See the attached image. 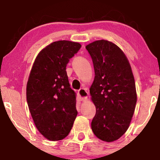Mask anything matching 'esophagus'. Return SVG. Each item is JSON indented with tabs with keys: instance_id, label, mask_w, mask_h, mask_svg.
Wrapping results in <instances>:
<instances>
[{
	"instance_id": "obj_1",
	"label": "esophagus",
	"mask_w": 160,
	"mask_h": 160,
	"mask_svg": "<svg viewBox=\"0 0 160 160\" xmlns=\"http://www.w3.org/2000/svg\"><path fill=\"white\" fill-rule=\"evenodd\" d=\"M78 95L80 97V99L82 100V101H85L88 98V92H87L85 89H80V90H78Z\"/></svg>"
}]
</instances>
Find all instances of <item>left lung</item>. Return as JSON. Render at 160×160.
Instances as JSON below:
<instances>
[{
    "label": "left lung",
    "instance_id": "left-lung-1",
    "mask_svg": "<svg viewBox=\"0 0 160 160\" xmlns=\"http://www.w3.org/2000/svg\"><path fill=\"white\" fill-rule=\"evenodd\" d=\"M85 48L95 74L90 90L96 107L92 130L100 140L114 141L128 128L136 104L131 67L125 54L112 42L98 40Z\"/></svg>",
    "mask_w": 160,
    "mask_h": 160
}]
</instances>
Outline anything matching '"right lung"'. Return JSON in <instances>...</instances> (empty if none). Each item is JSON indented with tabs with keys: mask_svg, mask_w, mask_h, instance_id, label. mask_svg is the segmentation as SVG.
Returning <instances> with one entry per match:
<instances>
[{
	"mask_svg": "<svg viewBox=\"0 0 160 160\" xmlns=\"http://www.w3.org/2000/svg\"><path fill=\"white\" fill-rule=\"evenodd\" d=\"M80 47L77 42H53L40 51L32 66L27 101L35 126L48 140L66 138L77 116L76 93L70 88L66 70Z\"/></svg>",
	"mask_w": 160,
	"mask_h": 160,
	"instance_id": "add662e5",
	"label": "right lung"
}]
</instances>
